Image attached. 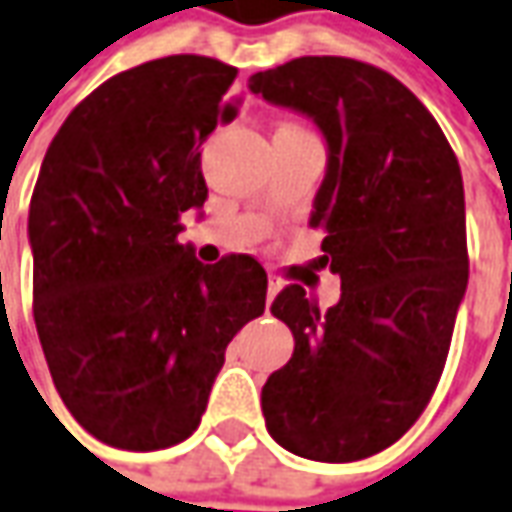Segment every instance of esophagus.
I'll return each instance as SVG.
<instances>
[{"label":"esophagus","mask_w":512,"mask_h":512,"mask_svg":"<svg viewBox=\"0 0 512 512\" xmlns=\"http://www.w3.org/2000/svg\"><path fill=\"white\" fill-rule=\"evenodd\" d=\"M280 291H283V280L277 274H269V300H274Z\"/></svg>","instance_id":"1"}]
</instances>
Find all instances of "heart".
Returning a JSON list of instances; mask_svg holds the SVG:
<instances>
[{
	"mask_svg": "<svg viewBox=\"0 0 512 512\" xmlns=\"http://www.w3.org/2000/svg\"><path fill=\"white\" fill-rule=\"evenodd\" d=\"M285 128H294V125H285Z\"/></svg>",
	"mask_w": 512,
	"mask_h": 512,
	"instance_id": "1",
	"label": "heart"
}]
</instances>
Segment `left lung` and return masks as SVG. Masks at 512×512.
Wrapping results in <instances>:
<instances>
[{
	"mask_svg": "<svg viewBox=\"0 0 512 512\" xmlns=\"http://www.w3.org/2000/svg\"><path fill=\"white\" fill-rule=\"evenodd\" d=\"M249 89L325 137L308 224L325 232L319 266L342 280L325 314L300 285L271 302L294 356L263 387L266 429L305 460H364L412 429L446 364L468 288L460 162L429 109L378 66L305 55Z\"/></svg>",
	"mask_w": 512,
	"mask_h": 512,
	"instance_id": "obj_1",
	"label": "left lung"
}]
</instances>
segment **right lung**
I'll return each instance as SVG.
<instances>
[{"instance_id": "obj_1", "label": "right lung", "mask_w": 512, "mask_h": 512, "mask_svg": "<svg viewBox=\"0 0 512 512\" xmlns=\"http://www.w3.org/2000/svg\"><path fill=\"white\" fill-rule=\"evenodd\" d=\"M235 75L204 55L120 72L41 162L27 218L38 339L66 409L114 448L187 440L227 344L266 308L255 257L204 266L179 243L182 215L207 198L201 145L235 117Z\"/></svg>"}]
</instances>
